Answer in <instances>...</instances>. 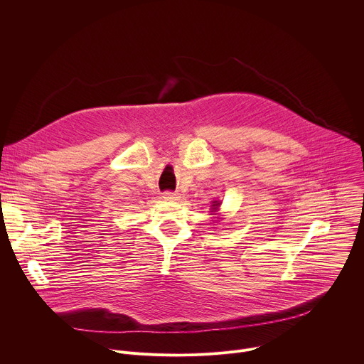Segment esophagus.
<instances>
[{"instance_id":"obj_1","label":"esophagus","mask_w":364,"mask_h":364,"mask_svg":"<svg viewBox=\"0 0 364 364\" xmlns=\"http://www.w3.org/2000/svg\"><path fill=\"white\" fill-rule=\"evenodd\" d=\"M163 197H164L166 200H178V198H180L178 193H174V191H164V193H163Z\"/></svg>"}]
</instances>
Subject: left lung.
<instances>
[{
	"instance_id": "8db88e82",
	"label": "left lung",
	"mask_w": 364,
	"mask_h": 364,
	"mask_svg": "<svg viewBox=\"0 0 364 364\" xmlns=\"http://www.w3.org/2000/svg\"><path fill=\"white\" fill-rule=\"evenodd\" d=\"M215 203H216V204H213V205H216V207H218V205H220V203H218V201H215ZM215 210H216V209H215Z\"/></svg>"
}]
</instances>
